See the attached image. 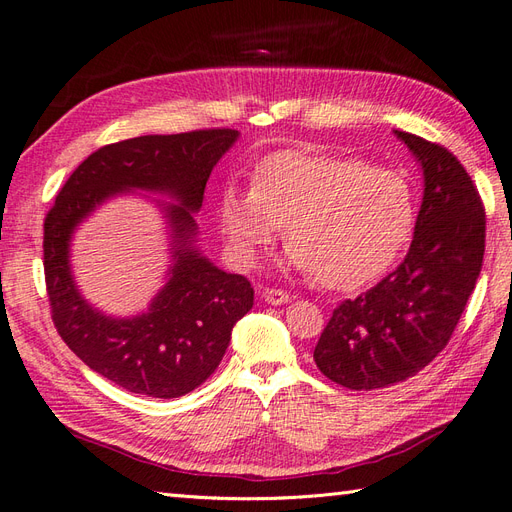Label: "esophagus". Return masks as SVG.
Returning <instances> with one entry per match:
<instances>
[{"label":"esophagus","instance_id":"34e87169","mask_svg":"<svg viewBox=\"0 0 512 512\" xmlns=\"http://www.w3.org/2000/svg\"><path fill=\"white\" fill-rule=\"evenodd\" d=\"M262 299L269 305H284L290 301V294L280 290V288H265L262 290Z\"/></svg>","mask_w":512,"mask_h":512}]
</instances>
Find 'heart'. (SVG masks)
Returning a JSON list of instances; mask_svg holds the SVG:
<instances>
[{"label":"heart","mask_w":512,"mask_h":512,"mask_svg":"<svg viewBox=\"0 0 512 512\" xmlns=\"http://www.w3.org/2000/svg\"><path fill=\"white\" fill-rule=\"evenodd\" d=\"M220 226L232 254L250 265L286 226L288 267L352 290L389 269L410 239L414 198L404 175L361 158L275 153L260 162L254 188L230 185Z\"/></svg>","instance_id":"heart-1"}]
</instances>
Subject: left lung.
Segmentation results:
<instances>
[{
    "label": "left lung",
    "instance_id": "left-lung-1",
    "mask_svg": "<svg viewBox=\"0 0 512 512\" xmlns=\"http://www.w3.org/2000/svg\"><path fill=\"white\" fill-rule=\"evenodd\" d=\"M423 166L425 192L399 267L333 309L314 348L318 369L352 391L404 382L446 348L483 269L485 207L446 147L395 130Z\"/></svg>",
    "mask_w": 512,
    "mask_h": 512
}]
</instances>
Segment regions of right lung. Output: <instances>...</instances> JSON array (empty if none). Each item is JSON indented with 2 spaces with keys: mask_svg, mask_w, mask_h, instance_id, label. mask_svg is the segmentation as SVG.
Wrapping results in <instances>:
<instances>
[{
  "mask_svg": "<svg viewBox=\"0 0 512 512\" xmlns=\"http://www.w3.org/2000/svg\"><path fill=\"white\" fill-rule=\"evenodd\" d=\"M237 136V130L209 128L104 145L79 164L46 213L44 282L55 329L89 369L130 393L173 399L194 391L218 369L232 327L254 305L247 277L213 267L194 245L192 213L203 207L211 170ZM126 189L176 200L165 208L176 262L149 313L111 319L75 290L69 239L91 210Z\"/></svg>",
  "mask_w": 512,
  "mask_h": 512,
  "instance_id": "obj_1",
  "label": "right lung"
}]
</instances>
